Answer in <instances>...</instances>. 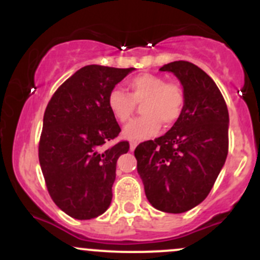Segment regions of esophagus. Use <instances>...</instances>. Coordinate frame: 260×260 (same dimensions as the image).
Returning <instances> with one entry per match:
<instances>
[{
    "label": "esophagus",
    "mask_w": 260,
    "mask_h": 260,
    "mask_svg": "<svg viewBox=\"0 0 260 260\" xmlns=\"http://www.w3.org/2000/svg\"><path fill=\"white\" fill-rule=\"evenodd\" d=\"M137 145H138V143L136 142V141H132V142L129 143V148H131V151H135L136 147H137Z\"/></svg>",
    "instance_id": "obj_1"
}]
</instances>
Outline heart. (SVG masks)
I'll return each instance as SVG.
<instances>
[{"instance_id":"b5f03b06","label":"heart","mask_w":260,"mask_h":260,"mask_svg":"<svg viewBox=\"0 0 260 260\" xmlns=\"http://www.w3.org/2000/svg\"><path fill=\"white\" fill-rule=\"evenodd\" d=\"M129 93L113 88L108 93L107 104L118 122H127L135 112L136 103L142 104L143 115L131 120L123 129V137L142 141L153 136L165 125L179 120L185 107V93L177 83H167L156 74H138L127 81Z\"/></svg>"}]
</instances>
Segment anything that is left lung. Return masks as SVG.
Here are the masks:
<instances>
[{"label":"left lung","instance_id":"left-lung-1","mask_svg":"<svg viewBox=\"0 0 260 260\" xmlns=\"http://www.w3.org/2000/svg\"><path fill=\"white\" fill-rule=\"evenodd\" d=\"M181 81L185 107L166 135L135 149L137 171L157 210L181 214L203 203L229 149V113L215 81L188 61L164 65Z\"/></svg>","mask_w":260,"mask_h":260}]
</instances>
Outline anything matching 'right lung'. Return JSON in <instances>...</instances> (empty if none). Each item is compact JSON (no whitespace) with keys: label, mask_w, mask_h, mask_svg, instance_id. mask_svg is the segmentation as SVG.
I'll list each match as a JSON object with an SVG mask.
<instances>
[{"label":"right lung","mask_w":260,"mask_h":260,"mask_svg":"<svg viewBox=\"0 0 260 260\" xmlns=\"http://www.w3.org/2000/svg\"><path fill=\"white\" fill-rule=\"evenodd\" d=\"M133 70L86 65L57 88L45 109L41 171L52 201L74 219H94L111 205L117 161L129 143L104 147L120 132L107 98Z\"/></svg>","instance_id":"1"}]
</instances>
